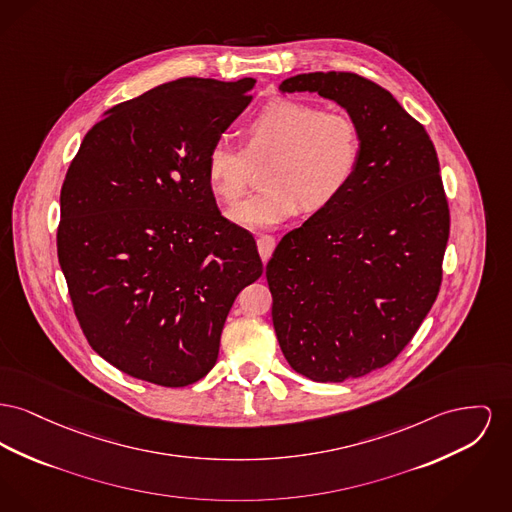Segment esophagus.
I'll return each mask as SVG.
<instances>
[{"instance_id":"obj_1","label":"esophagus","mask_w":512,"mask_h":512,"mask_svg":"<svg viewBox=\"0 0 512 512\" xmlns=\"http://www.w3.org/2000/svg\"><path fill=\"white\" fill-rule=\"evenodd\" d=\"M274 247H276V241L272 236H259L257 238V249H259V255H261L263 263H267L271 259Z\"/></svg>"}]
</instances>
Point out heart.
<instances>
[{
	"label": "heart",
	"mask_w": 512,
	"mask_h": 512,
	"mask_svg": "<svg viewBox=\"0 0 512 512\" xmlns=\"http://www.w3.org/2000/svg\"><path fill=\"white\" fill-rule=\"evenodd\" d=\"M243 151L216 143L207 154V180L226 203L247 189L249 162H265V191L245 199L230 218L251 230L272 228L300 211L336 201L360 166L361 129L344 112H323L290 98L272 100L241 129Z\"/></svg>",
	"instance_id": "1"
}]
</instances>
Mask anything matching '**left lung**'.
I'll return each mask as SVG.
<instances>
[{"mask_svg": "<svg viewBox=\"0 0 512 512\" xmlns=\"http://www.w3.org/2000/svg\"><path fill=\"white\" fill-rule=\"evenodd\" d=\"M282 92H317L358 121L360 166L329 207L276 245L272 325L290 367L342 383L391 363L441 288L449 205L435 147L391 92L356 73H301Z\"/></svg>", "mask_w": 512, "mask_h": 512, "instance_id": "1", "label": "left lung"}]
</instances>
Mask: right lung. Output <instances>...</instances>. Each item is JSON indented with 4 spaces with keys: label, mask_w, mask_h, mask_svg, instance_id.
I'll return each instance as SVG.
<instances>
[{
    "label": "right lung",
    "mask_w": 512,
    "mask_h": 512,
    "mask_svg": "<svg viewBox=\"0 0 512 512\" xmlns=\"http://www.w3.org/2000/svg\"><path fill=\"white\" fill-rule=\"evenodd\" d=\"M255 79L183 77L110 108L61 187L58 259L92 350L185 387L216 363L241 290L263 274L249 232L216 207L207 154Z\"/></svg>",
    "instance_id": "add662e5"
}]
</instances>
